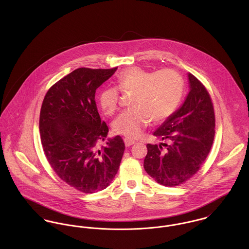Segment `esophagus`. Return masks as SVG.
Here are the masks:
<instances>
[{
	"instance_id": "1",
	"label": "esophagus",
	"mask_w": 249,
	"mask_h": 249,
	"mask_svg": "<svg viewBox=\"0 0 249 249\" xmlns=\"http://www.w3.org/2000/svg\"><path fill=\"white\" fill-rule=\"evenodd\" d=\"M124 142L125 146H130V145H132L133 143H135L134 140L129 139V138H124Z\"/></svg>"
}]
</instances>
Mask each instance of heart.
<instances>
[{
    "label": "heart",
    "instance_id": "obj_1",
    "mask_svg": "<svg viewBox=\"0 0 249 249\" xmlns=\"http://www.w3.org/2000/svg\"><path fill=\"white\" fill-rule=\"evenodd\" d=\"M117 88L123 93L133 92V108L120 114L112 123L116 134L137 138L152 121L160 123L178 109L184 93V80L178 71L165 69L154 71L131 67L117 75ZM99 105L107 115H112L119 105V91L107 87L99 95Z\"/></svg>",
    "mask_w": 249,
    "mask_h": 249
}]
</instances>
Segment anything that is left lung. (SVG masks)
<instances>
[{
    "mask_svg": "<svg viewBox=\"0 0 249 249\" xmlns=\"http://www.w3.org/2000/svg\"><path fill=\"white\" fill-rule=\"evenodd\" d=\"M190 91L183 103L153 133L170 143H147L145 172L157 183L178 186L192 178L208 156L214 137V113L204 85L188 73Z\"/></svg>",
    "mask_w": 249,
    "mask_h": 249,
    "instance_id": "8db88e82",
    "label": "left lung"
}]
</instances>
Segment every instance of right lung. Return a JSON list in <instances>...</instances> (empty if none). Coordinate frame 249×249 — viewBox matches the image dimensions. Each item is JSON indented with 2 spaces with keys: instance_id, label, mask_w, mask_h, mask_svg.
Here are the masks:
<instances>
[{
  "instance_id": "obj_1",
  "label": "right lung",
  "mask_w": 249,
  "mask_h": 249,
  "mask_svg": "<svg viewBox=\"0 0 249 249\" xmlns=\"http://www.w3.org/2000/svg\"><path fill=\"white\" fill-rule=\"evenodd\" d=\"M113 69L78 68L47 92L40 111L39 130L47 160L54 173L74 189L93 194L108 187L124 151L121 136L107 139L95 102L96 90Z\"/></svg>"
}]
</instances>
